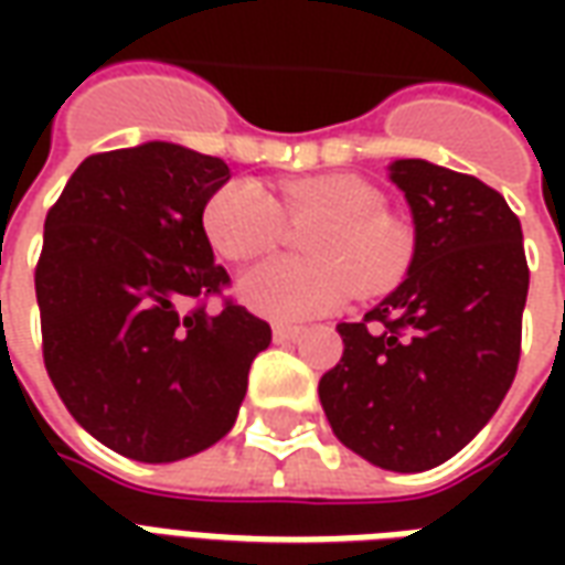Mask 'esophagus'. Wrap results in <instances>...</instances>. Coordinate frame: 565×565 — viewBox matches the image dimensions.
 Segmentation results:
<instances>
[{
    "instance_id": "obj_1",
    "label": "esophagus",
    "mask_w": 565,
    "mask_h": 565,
    "mask_svg": "<svg viewBox=\"0 0 565 565\" xmlns=\"http://www.w3.org/2000/svg\"><path fill=\"white\" fill-rule=\"evenodd\" d=\"M271 335H275V342L278 344H290L302 335V330H299V327H287V323H275V327H271Z\"/></svg>"
}]
</instances>
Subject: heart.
Returning <instances> with one entry per match:
<instances>
[{"mask_svg": "<svg viewBox=\"0 0 565 565\" xmlns=\"http://www.w3.org/2000/svg\"><path fill=\"white\" fill-rule=\"evenodd\" d=\"M384 196L363 178L320 174L281 184L275 202L257 181L223 184L202 211L211 247L226 259H250L278 245L287 221L315 223L302 238L308 257H271L238 278L247 308L271 320L327 315L351 296L381 294L412 263V235L387 214Z\"/></svg>", "mask_w": 565, "mask_h": 565, "instance_id": "heart-1", "label": "heart"}]
</instances>
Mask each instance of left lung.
<instances>
[{"label": "left lung", "instance_id": "obj_1", "mask_svg": "<svg viewBox=\"0 0 565 565\" xmlns=\"http://www.w3.org/2000/svg\"><path fill=\"white\" fill-rule=\"evenodd\" d=\"M415 221L403 284L339 323L344 354L320 405L344 448L391 472H424L472 441L521 360L530 290L521 221L493 186L426 160H393Z\"/></svg>", "mask_w": 565, "mask_h": 565}]
</instances>
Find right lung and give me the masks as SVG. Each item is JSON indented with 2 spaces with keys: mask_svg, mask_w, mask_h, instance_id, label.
Instances as JSON below:
<instances>
[{
  "mask_svg": "<svg viewBox=\"0 0 565 565\" xmlns=\"http://www.w3.org/2000/svg\"><path fill=\"white\" fill-rule=\"evenodd\" d=\"M226 181L221 157L145 141L87 157L47 211L44 366L68 415L129 460L174 462L221 441L271 342L245 306L186 311L230 281L202 226Z\"/></svg>",
  "mask_w": 565,
  "mask_h": 565,
  "instance_id": "add662e5",
  "label": "right lung"
}]
</instances>
